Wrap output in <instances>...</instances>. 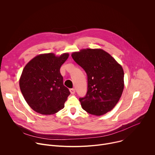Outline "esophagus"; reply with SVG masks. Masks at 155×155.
Here are the masks:
<instances>
[{"mask_svg":"<svg viewBox=\"0 0 155 155\" xmlns=\"http://www.w3.org/2000/svg\"><path fill=\"white\" fill-rule=\"evenodd\" d=\"M70 92L71 94H74L75 93V90L74 89V88H72V89H70Z\"/></svg>","mask_w":155,"mask_h":155,"instance_id":"obj_1","label":"esophagus"}]
</instances>
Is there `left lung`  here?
Instances as JSON below:
<instances>
[{
  "mask_svg": "<svg viewBox=\"0 0 155 155\" xmlns=\"http://www.w3.org/2000/svg\"><path fill=\"white\" fill-rule=\"evenodd\" d=\"M74 60L87 76V91L80 98L82 108L101 116L115 107L124 90L122 66L109 53L100 48H86L72 53Z\"/></svg>",
  "mask_w": 155,
  "mask_h": 155,
  "instance_id": "1",
  "label": "left lung"
}]
</instances>
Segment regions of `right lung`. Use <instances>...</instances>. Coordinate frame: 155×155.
Instances as JSON below:
<instances>
[{
    "label": "right lung",
    "instance_id": "1",
    "mask_svg": "<svg viewBox=\"0 0 155 155\" xmlns=\"http://www.w3.org/2000/svg\"><path fill=\"white\" fill-rule=\"evenodd\" d=\"M69 56L65 53L40 54L26 65L19 78L23 96L35 112L45 115H53L64 107L71 94L63 83L61 66Z\"/></svg>",
    "mask_w": 155,
    "mask_h": 155
}]
</instances>
